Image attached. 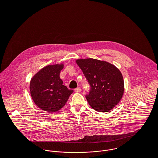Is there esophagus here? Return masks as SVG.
<instances>
[{"label":"esophagus","mask_w":158,"mask_h":158,"mask_svg":"<svg viewBox=\"0 0 158 158\" xmlns=\"http://www.w3.org/2000/svg\"><path fill=\"white\" fill-rule=\"evenodd\" d=\"M75 92H81V88H76V89H75Z\"/></svg>","instance_id":"esophagus-1"}]
</instances>
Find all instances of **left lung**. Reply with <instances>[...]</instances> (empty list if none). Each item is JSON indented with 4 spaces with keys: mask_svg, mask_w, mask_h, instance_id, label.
Segmentation results:
<instances>
[{
    "mask_svg": "<svg viewBox=\"0 0 158 158\" xmlns=\"http://www.w3.org/2000/svg\"><path fill=\"white\" fill-rule=\"evenodd\" d=\"M90 86L86 98L90 106L100 113L111 110L120 101L124 81L120 71L113 64L92 58L76 61Z\"/></svg>",
    "mask_w": 158,
    "mask_h": 158,
    "instance_id": "obj_1",
    "label": "left lung"
}]
</instances>
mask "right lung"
I'll return each mask as SVG.
<instances>
[{
	"label": "right lung",
	"mask_w": 158,
	"mask_h": 158,
	"mask_svg": "<svg viewBox=\"0 0 158 158\" xmlns=\"http://www.w3.org/2000/svg\"><path fill=\"white\" fill-rule=\"evenodd\" d=\"M63 64L49 65L41 69L30 81V90L35 103L42 110L55 113L66 103L73 90L63 85L60 73Z\"/></svg>",
	"instance_id": "1"
}]
</instances>
